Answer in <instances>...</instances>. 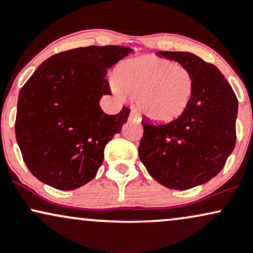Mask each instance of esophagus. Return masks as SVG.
<instances>
[{
    "mask_svg": "<svg viewBox=\"0 0 253 253\" xmlns=\"http://www.w3.org/2000/svg\"><path fill=\"white\" fill-rule=\"evenodd\" d=\"M129 120L130 121H133V122H137V123H139V122H141V117H139V115L135 111V110H132V111L130 112Z\"/></svg>",
    "mask_w": 253,
    "mask_h": 253,
    "instance_id": "1",
    "label": "esophagus"
}]
</instances>
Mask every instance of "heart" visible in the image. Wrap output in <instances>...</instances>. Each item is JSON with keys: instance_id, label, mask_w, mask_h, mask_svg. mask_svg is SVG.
I'll return each mask as SVG.
<instances>
[{"instance_id": "heart-1", "label": "heart", "mask_w": 253, "mask_h": 253, "mask_svg": "<svg viewBox=\"0 0 253 253\" xmlns=\"http://www.w3.org/2000/svg\"><path fill=\"white\" fill-rule=\"evenodd\" d=\"M112 87L118 96L126 94L137 99L139 111L145 117L165 123L179 118L188 108L194 78L182 65L148 55L122 64Z\"/></svg>"}]
</instances>
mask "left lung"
Instances as JSON below:
<instances>
[{
    "label": "left lung",
    "instance_id": "1",
    "mask_svg": "<svg viewBox=\"0 0 253 253\" xmlns=\"http://www.w3.org/2000/svg\"><path fill=\"white\" fill-rule=\"evenodd\" d=\"M191 71L194 92L186 111L166 124L142 121L138 156L148 173L170 189L203 185L220 173L236 145L238 99L214 65L189 52H161Z\"/></svg>",
    "mask_w": 253,
    "mask_h": 253
}]
</instances>
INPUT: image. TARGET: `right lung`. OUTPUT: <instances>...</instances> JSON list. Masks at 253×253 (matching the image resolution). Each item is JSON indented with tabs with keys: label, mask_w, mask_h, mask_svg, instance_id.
Instances as JSON below:
<instances>
[{
	"label": "right lung",
	"mask_w": 253,
	"mask_h": 253,
	"mask_svg": "<svg viewBox=\"0 0 253 253\" xmlns=\"http://www.w3.org/2000/svg\"><path fill=\"white\" fill-rule=\"evenodd\" d=\"M129 47H79L50 56L21 88L15 136L23 161L41 182L71 191L96 176L104 148L120 133L130 109H100L110 94L108 68L131 53Z\"/></svg>",
	"instance_id": "1"
}]
</instances>
